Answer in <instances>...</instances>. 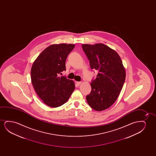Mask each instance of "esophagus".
<instances>
[{
  "mask_svg": "<svg viewBox=\"0 0 156 156\" xmlns=\"http://www.w3.org/2000/svg\"><path fill=\"white\" fill-rule=\"evenodd\" d=\"M80 84H81V82H80V81H76V85L77 86H79Z\"/></svg>",
  "mask_w": 156,
  "mask_h": 156,
  "instance_id": "obj_1",
  "label": "esophagus"
}]
</instances>
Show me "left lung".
Segmentation results:
<instances>
[{
    "instance_id": "8db88e82",
    "label": "left lung",
    "mask_w": 156,
    "mask_h": 156,
    "mask_svg": "<svg viewBox=\"0 0 156 156\" xmlns=\"http://www.w3.org/2000/svg\"><path fill=\"white\" fill-rule=\"evenodd\" d=\"M90 68L98 71L90 83L91 92L86 96L92 109L100 111L111 107L119 95L126 78V70L116 51L103 44H83Z\"/></svg>"
}]
</instances>
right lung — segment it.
<instances>
[{
	"label": "right lung",
	"instance_id": "right-lung-1",
	"mask_svg": "<svg viewBox=\"0 0 156 156\" xmlns=\"http://www.w3.org/2000/svg\"><path fill=\"white\" fill-rule=\"evenodd\" d=\"M74 44H60L45 48L33 63L31 79L37 94L43 102L53 108L64 104L75 89L74 81L59 77L66 70V58Z\"/></svg>",
	"mask_w": 156,
	"mask_h": 156
}]
</instances>
